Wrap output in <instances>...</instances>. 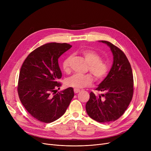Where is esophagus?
I'll return each mask as SVG.
<instances>
[{
	"label": "esophagus",
	"instance_id": "obj_1",
	"mask_svg": "<svg viewBox=\"0 0 151 151\" xmlns=\"http://www.w3.org/2000/svg\"><path fill=\"white\" fill-rule=\"evenodd\" d=\"M80 92V89H74V92H75V93H77Z\"/></svg>",
	"mask_w": 151,
	"mask_h": 151
}]
</instances>
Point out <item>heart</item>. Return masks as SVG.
Listing matches in <instances>:
<instances>
[{
    "label": "heart",
    "mask_w": 151,
    "mask_h": 151,
    "mask_svg": "<svg viewBox=\"0 0 151 151\" xmlns=\"http://www.w3.org/2000/svg\"><path fill=\"white\" fill-rule=\"evenodd\" d=\"M81 54L89 63L88 70L93 75L97 81H101L108 74L109 66L108 63L101 59L100 55L92 50H84ZM71 55H68L62 62V68L65 72L70 69ZM93 83L92 76L88 73L86 75L75 74L69 77L66 80V84L75 89L84 88L89 86Z\"/></svg>",
    "instance_id": "obj_1"
}]
</instances>
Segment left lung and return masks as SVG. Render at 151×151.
<instances>
[{
    "label": "left lung",
    "mask_w": 151,
    "mask_h": 151,
    "mask_svg": "<svg viewBox=\"0 0 151 151\" xmlns=\"http://www.w3.org/2000/svg\"><path fill=\"white\" fill-rule=\"evenodd\" d=\"M101 42L109 46L114 56L113 64L105 80L95 89L104 93L97 96L91 92L86 109L92 119L108 123L118 119L128 108L133 95V76L124 52L111 43Z\"/></svg>",
    "instance_id": "obj_1"
}]
</instances>
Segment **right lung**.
Masks as SVG:
<instances>
[{"label": "right lung", "mask_w": 151, "mask_h": 151, "mask_svg": "<svg viewBox=\"0 0 151 151\" xmlns=\"http://www.w3.org/2000/svg\"><path fill=\"white\" fill-rule=\"evenodd\" d=\"M71 45L50 43L31 52L21 68L18 93L21 104L37 120L50 123L66 111L74 97L72 88L57 93L62 77L58 64L60 55Z\"/></svg>", "instance_id": "obj_1"}]
</instances>
